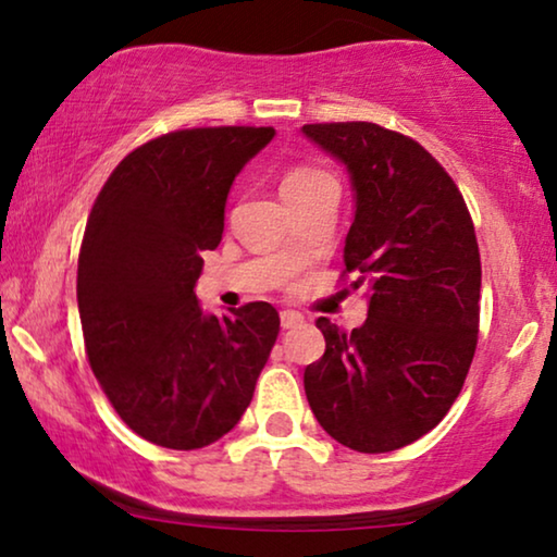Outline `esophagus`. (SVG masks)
Instances as JSON below:
<instances>
[{"label":"esophagus","mask_w":557,"mask_h":557,"mask_svg":"<svg viewBox=\"0 0 557 557\" xmlns=\"http://www.w3.org/2000/svg\"><path fill=\"white\" fill-rule=\"evenodd\" d=\"M301 322H304V317L299 314V311H292V309L281 311V326H284V330H294V326H299Z\"/></svg>","instance_id":"esophagus-1"}]
</instances>
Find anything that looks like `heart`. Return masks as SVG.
I'll use <instances>...</instances> for the list:
<instances>
[{
    "label": "heart",
    "instance_id": "obj_1",
    "mask_svg": "<svg viewBox=\"0 0 557 557\" xmlns=\"http://www.w3.org/2000/svg\"><path fill=\"white\" fill-rule=\"evenodd\" d=\"M319 177H324L322 170H314V166H294V170H288L286 177L281 180V195L292 193V189L307 187Z\"/></svg>",
    "mask_w": 557,
    "mask_h": 557
}]
</instances>
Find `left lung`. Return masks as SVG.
<instances>
[{"mask_svg": "<svg viewBox=\"0 0 557 557\" xmlns=\"http://www.w3.org/2000/svg\"><path fill=\"white\" fill-rule=\"evenodd\" d=\"M301 134L345 164L355 202L345 269L368 296V319L349 334L317 319L326 349L304 370V391L342 446L395 451L441 423L474 360V223L444 166L408 136L368 121Z\"/></svg>", "mask_w": 557, "mask_h": 557, "instance_id": "8db88e82", "label": "left lung"}]
</instances>
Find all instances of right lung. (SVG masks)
I'll return each mask as SVG.
<instances>
[{
  "label": "right lung",
  "instance_id": "1",
  "mask_svg": "<svg viewBox=\"0 0 557 557\" xmlns=\"http://www.w3.org/2000/svg\"><path fill=\"white\" fill-rule=\"evenodd\" d=\"M271 126L185 128L134 149L90 210L78 258L88 362L128 429L193 451L238 425L278 337L265 301L218 317L195 296L225 202Z\"/></svg>",
  "mask_w": 557,
  "mask_h": 557
}]
</instances>
